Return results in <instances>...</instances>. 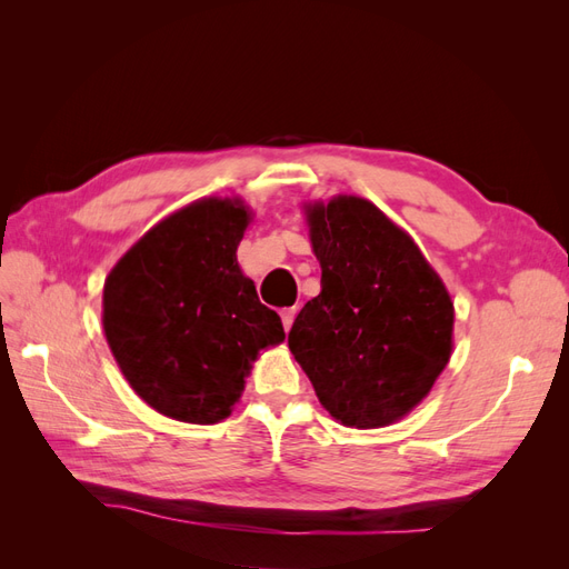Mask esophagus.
I'll list each match as a JSON object with an SVG mask.
<instances>
[{"mask_svg": "<svg viewBox=\"0 0 569 569\" xmlns=\"http://www.w3.org/2000/svg\"><path fill=\"white\" fill-rule=\"evenodd\" d=\"M297 306H291V308H282V313H280V318H282V325H284V330L289 332L291 330V325H295V318H297Z\"/></svg>", "mask_w": 569, "mask_h": 569, "instance_id": "obj_1", "label": "esophagus"}]
</instances>
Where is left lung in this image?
I'll use <instances>...</instances> for the list:
<instances>
[{
	"label": "left lung",
	"mask_w": 569,
	"mask_h": 569,
	"mask_svg": "<svg viewBox=\"0 0 569 569\" xmlns=\"http://www.w3.org/2000/svg\"><path fill=\"white\" fill-rule=\"evenodd\" d=\"M320 295L289 330V349L322 408L356 429L416 408L453 349V303L418 244L358 197L306 209Z\"/></svg>",
	"instance_id": "left-lung-1"
}]
</instances>
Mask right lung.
<instances>
[{
    "instance_id": "add662e5",
    "label": "right lung",
    "mask_w": 569,
    "mask_h": 569,
    "mask_svg": "<svg viewBox=\"0 0 569 569\" xmlns=\"http://www.w3.org/2000/svg\"><path fill=\"white\" fill-rule=\"evenodd\" d=\"M242 201L201 199L161 220L109 272L104 332L142 401L213 425L244 389L251 360L284 339L237 263L249 226Z\"/></svg>"
}]
</instances>
